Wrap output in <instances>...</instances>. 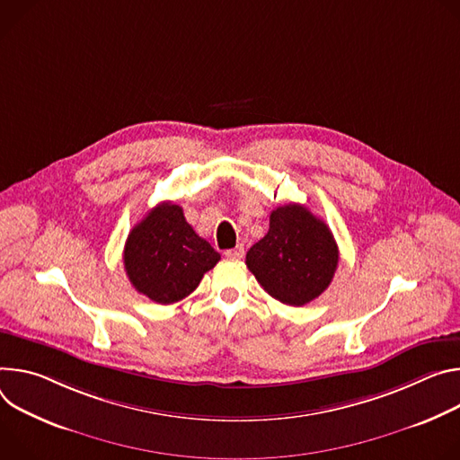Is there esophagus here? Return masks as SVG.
Here are the masks:
<instances>
[{
	"label": "esophagus",
	"mask_w": 460,
	"mask_h": 460,
	"mask_svg": "<svg viewBox=\"0 0 460 460\" xmlns=\"http://www.w3.org/2000/svg\"><path fill=\"white\" fill-rule=\"evenodd\" d=\"M225 256H226L228 260H243V256H244V246H243V244H237L235 248L226 250Z\"/></svg>",
	"instance_id": "1"
}]
</instances>
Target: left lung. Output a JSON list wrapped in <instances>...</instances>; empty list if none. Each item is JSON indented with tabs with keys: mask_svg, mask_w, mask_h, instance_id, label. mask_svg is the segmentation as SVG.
I'll use <instances>...</instances> for the list:
<instances>
[{
	"mask_svg": "<svg viewBox=\"0 0 460 460\" xmlns=\"http://www.w3.org/2000/svg\"><path fill=\"white\" fill-rule=\"evenodd\" d=\"M338 260L329 226L296 202L272 210L267 235L246 252V267L258 283L292 307L316 299L331 285Z\"/></svg>",
	"mask_w": 460,
	"mask_h": 460,
	"instance_id": "8db88e82",
	"label": "left lung"
}]
</instances>
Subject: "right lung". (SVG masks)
<instances>
[{"label": "right lung", "mask_w": 460, "mask_h": 460, "mask_svg": "<svg viewBox=\"0 0 460 460\" xmlns=\"http://www.w3.org/2000/svg\"><path fill=\"white\" fill-rule=\"evenodd\" d=\"M221 253L195 234L182 208L161 202L133 226L124 246V269L137 292L170 305L191 294Z\"/></svg>", "instance_id": "obj_1"}]
</instances>
